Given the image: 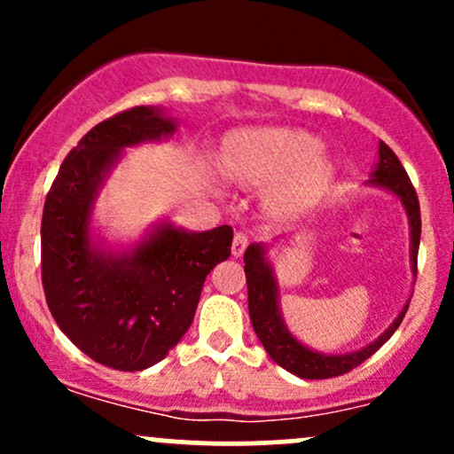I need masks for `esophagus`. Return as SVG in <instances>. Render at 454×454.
<instances>
[{
  "instance_id": "34e87169",
  "label": "esophagus",
  "mask_w": 454,
  "mask_h": 454,
  "mask_svg": "<svg viewBox=\"0 0 454 454\" xmlns=\"http://www.w3.org/2000/svg\"><path fill=\"white\" fill-rule=\"evenodd\" d=\"M245 247H247V234L245 232H234L232 239V256H243Z\"/></svg>"
}]
</instances>
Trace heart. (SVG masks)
<instances>
[{"label": "heart", "mask_w": 454, "mask_h": 454, "mask_svg": "<svg viewBox=\"0 0 454 454\" xmlns=\"http://www.w3.org/2000/svg\"><path fill=\"white\" fill-rule=\"evenodd\" d=\"M322 143L309 132L290 128H254L232 134L222 153L228 179L241 185L279 187L284 202H303L316 196L333 176L331 161L320 155Z\"/></svg>", "instance_id": "b5f03b06"}]
</instances>
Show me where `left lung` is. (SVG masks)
I'll use <instances>...</instances> for the list:
<instances>
[{"mask_svg":"<svg viewBox=\"0 0 454 454\" xmlns=\"http://www.w3.org/2000/svg\"><path fill=\"white\" fill-rule=\"evenodd\" d=\"M380 160L376 170L372 173V184L387 187L399 198L401 205L405 207L410 217L411 228V269L416 273V264H419V245H420V205L419 196H416L414 185H411L408 173L401 166L397 155L387 143H380ZM245 278H247V303H249V317H252V326L256 331L260 343L269 356L273 358L279 367L286 372L294 373V376L305 380H325L343 376V373L352 372L363 361H367L373 352H378L390 340L397 326L403 320L405 311H408L410 301L405 303L397 320L390 325L376 341L364 346L363 350L350 354H320L305 348L290 335L281 320L279 307H278V284H275L273 270H270L267 258H264V247L260 243H252L245 249Z\"/></svg>","mask_w":454,"mask_h":454,"instance_id":"8db88e82","label":"left lung"}]
</instances>
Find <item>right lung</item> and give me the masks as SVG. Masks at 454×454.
Instances as JSON below:
<instances>
[{
  "mask_svg": "<svg viewBox=\"0 0 454 454\" xmlns=\"http://www.w3.org/2000/svg\"><path fill=\"white\" fill-rule=\"evenodd\" d=\"M173 119L134 106L85 134L66 155L43 213V286L57 326L81 352L119 372H143L173 350L194 320L202 284L231 256L232 228H155L132 252L90 241L93 200L123 147L170 137Z\"/></svg>",
  "mask_w": 454,
  "mask_h": 454,
  "instance_id": "obj_1",
  "label": "right lung"
}]
</instances>
